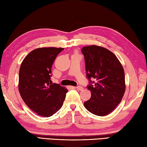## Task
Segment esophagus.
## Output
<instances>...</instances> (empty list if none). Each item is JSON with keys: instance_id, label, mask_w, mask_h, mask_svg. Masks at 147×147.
<instances>
[{"instance_id": "1", "label": "esophagus", "mask_w": 147, "mask_h": 147, "mask_svg": "<svg viewBox=\"0 0 147 147\" xmlns=\"http://www.w3.org/2000/svg\"><path fill=\"white\" fill-rule=\"evenodd\" d=\"M75 88L78 89V90H80V91H82V90H83V89H84V88H83V87H82V86H77V87H75Z\"/></svg>"}]
</instances>
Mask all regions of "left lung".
<instances>
[{"mask_svg": "<svg viewBox=\"0 0 147 147\" xmlns=\"http://www.w3.org/2000/svg\"><path fill=\"white\" fill-rule=\"evenodd\" d=\"M82 53L90 82L88 88L91 93L84 106L94 115L105 116L116 108L123 97L126 88L124 69L115 54L102 47H84ZM91 78L95 79L96 82Z\"/></svg>", "mask_w": 147, "mask_h": 147, "instance_id": "obj_1", "label": "left lung"}]
</instances>
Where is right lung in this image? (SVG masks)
I'll list each match as a JSON object with an SVG mask.
<instances>
[{
  "mask_svg": "<svg viewBox=\"0 0 147 147\" xmlns=\"http://www.w3.org/2000/svg\"><path fill=\"white\" fill-rule=\"evenodd\" d=\"M63 48L43 47L31 51L21 65L19 91L27 106L38 115L51 117L60 109L67 89L51 83V68Z\"/></svg>",
  "mask_w": 147,
  "mask_h": 147,
  "instance_id": "right-lung-1",
  "label": "right lung"
}]
</instances>
